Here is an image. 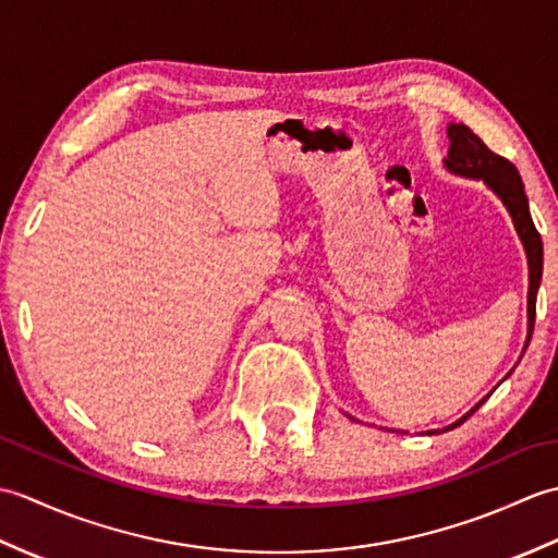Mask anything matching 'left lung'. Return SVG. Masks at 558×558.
I'll use <instances>...</instances> for the list:
<instances>
[{"label": "left lung", "instance_id": "8db88e82", "mask_svg": "<svg viewBox=\"0 0 558 558\" xmlns=\"http://www.w3.org/2000/svg\"><path fill=\"white\" fill-rule=\"evenodd\" d=\"M448 138H450V148H448V158L444 160L446 168L453 174L470 177V180H484V184H487L492 192L504 201V206L508 208V213H511L520 242H523V246H525L527 268H530L527 340H525V350H527V342L532 338V328H535L537 290H539V282H542V236H539L535 222H532V216H530L523 180H520L515 165L511 160L496 156V153L489 150L487 144H484V141L475 132H472L470 126L448 124ZM487 398H484V400H487ZM484 400H480L477 405L472 408L468 414H462L458 422L444 426V429H434L429 434H441V432L456 429V426H460L462 422L472 417V414H475L482 408Z\"/></svg>", "mask_w": 558, "mask_h": 558}]
</instances>
